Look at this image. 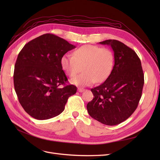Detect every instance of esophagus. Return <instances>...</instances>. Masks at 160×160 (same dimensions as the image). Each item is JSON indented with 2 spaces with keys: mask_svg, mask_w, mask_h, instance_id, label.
I'll return each instance as SVG.
<instances>
[{
  "mask_svg": "<svg viewBox=\"0 0 160 160\" xmlns=\"http://www.w3.org/2000/svg\"><path fill=\"white\" fill-rule=\"evenodd\" d=\"M78 91L79 92H80V93H81V92H83V91H85V89H83V88H78Z\"/></svg>",
  "mask_w": 160,
  "mask_h": 160,
  "instance_id": "1",
  "label": "esophagus"
}]
</instances>
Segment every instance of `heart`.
I'll use <instances>...</instances> for the list:
<instances>
[{
	"label": "heart",
	"instance_id": "obj_1",
	"mask_svg": "<svg viewBox=\"0 0 160 160\" xmlns=\"http://www.w3.org/2000/svg\"><path fill=\"white\" fill-rule=\"evenodd\" d=\"M61 65L69 77L76 75L83 67L84 72L73 77L71 83L79 87H87L108 78L113 68L114 55L107 48L86 45L77 48L73 55L65 54L61 59Z\"/></svg>",
	"mask_w": 160,
	"mask_h": 160
}]
</instances>
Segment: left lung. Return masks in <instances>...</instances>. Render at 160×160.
<instances>
[{
	"mask_svg": "<svg viewBox=\"0 0 160 160\" xmlns=\"http://www.w3.org/2000/svg\"><path fill=\"white\" fill-rule=\"evenodd\" d=\"M110 45L114 65L108 78L91 89L94 98L87 105L91 118L108 125H118L137 109L144 84L141 61L133 49L117 40L99 42Z\"/></svg>",
	"mask_w": 160,
	"mask_h": 160,
	"instance_id": "left-lung-1",
	"label": "left lung"
}]
</instances>
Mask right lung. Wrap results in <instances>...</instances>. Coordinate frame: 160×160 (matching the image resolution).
<instances>
[{
  "mask_svg": "<svg viewBox=\"0 0 160 160\" xmlns=\"http://www.w3.org/2000/svg\"><path fill=\"white\" fill-rule=\"evenodd\" d=\"M75 47L66 40L47 33L29 41L18 53L14 70V87L24 110L38 120L61 113L77 87L66 85L61 59ZM63 85V88H60Z\"/></svg>",
  "mask_w": 160,
  "mask_h": 160,
  "instance_id": "1",
  "label": "right lung"
}]
</instances>
